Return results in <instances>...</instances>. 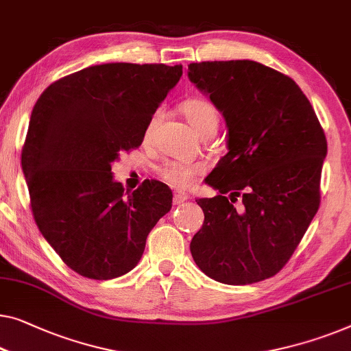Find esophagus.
Segmentation results:
<instances>
[{"label":"esophagus","instance_id":"34e87169","mask_svg":"<svg viewBox=\"0 0 351 351\" xmlns=\"http://www.w3.org/2000/svg\"><path fill=\"white\" fill-rule=\"evenodd\" d=\"M188 196L186 193H182V191H176L174 193V197H172V199H174V204H182V202H185L186 199H188Z\"/></svg>","mask_w":351,"mask_h":351}]
</instances>
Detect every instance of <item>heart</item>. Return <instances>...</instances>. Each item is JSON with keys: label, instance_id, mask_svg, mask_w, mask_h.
Segmentation results:
<instances>
[{"label": "heart", "instance_id": "1", "mask_svg": "<svg viewBox=\"0 0 351 351\" xmlns=\"http://www.w3.org/2000/svg\"><path fill=\"white\" fill-rule=\"evenodd\" d=\"M182 112L186 117V120L190 121V125L196 130L197 134H201L202 131L209 128L212 125L218 123V112L210 101L204 98H191L186 99L182 104ZM160 120V110L154 112L150 117L149 123L145 125L144 130V138L149 139L154 131L155 125ZM206 172V165L199 163V161H166L165 165H161L158 169V174L166 184H169L174 188H188L193 182L196 180V177Z\"/></svg>", "mask_w": 351, "mask_h": 351}]
</instances>
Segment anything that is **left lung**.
<instances>
[{"label":"left lung","mask_w":351,"mask_h":351,"mask_svg":"<svg viewBox=\"0 0 351 351\" xmlns=\"http://www.w3.org/2000/svg\"><path fill=\"white\" fill-rule=\"evenodd\" d=\"M188 79L228 126V154L206 179L220 195L196 199L204 223L191 256L217 282H261L288 263L318 210L324 131L298 84L261 63H191Z\"/></svg>","instance_id":"obj_1"}]
</instances>
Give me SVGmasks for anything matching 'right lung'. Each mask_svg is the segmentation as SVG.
<instances>
[{
    "instance_id": "right-lung-1",
    "label": "right lung",
    "mask_w": 351,
    "mask_h": 351,
    "mask_svg": "<svg viewBox=\"0 0 351 351\" xmlns=\"http://www.w3.org/2000/svg\"><path fill=\"white\" fill-rule=\"evenodd\" d=\"M180 77L182 64H96L49 85L34 104L22 149L33 217L80 276L109 280L130 272L171 210L169 186L144 180L125 193L110 165L142 144Z\"/></svg>"
}]
</instances>
